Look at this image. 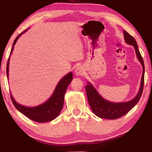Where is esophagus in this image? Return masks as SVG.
<instances>
[{"label":"esophagus","mask_w":152,"mask_h":152,"mask_svg":"<svg viewBox=\"0 0 152 152\" xmlns=\"http://www.w3.org/2000/svg\"><path fill=\"white\" fill-rule=\"evenodd\" d=\"M83 72H84V70L82 66H78L76 68L75 73L77 76H82L83 74Z\"/></svg>","instance_id":"obj_1"}]
</instances>
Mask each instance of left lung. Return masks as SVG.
<instances>
[{
    "label": "left lung",
    "instance_id": "8db88e82",
    "mask_svg": "<svg viewBox=\"0 0 152 152\" xmlns=\"http://www.w3.org/2000/svg\"><path fill=\"white\" fill-rule=\"evenodd\" d=\"M124 33L126 42L134 46L138 59L139 60L143 67V73L142 76L140 90L138 95L131 101L126 102L114 103L108 102L102 98L91 83H89V85L86 86V91L89 106L93 113L98 117L101 118L116 119L122 117L123 115H125L129 112L137 104L143 92L144 83V64L143 59L139 50H138L136 40L127 31L124 30Z\"/></svg>",
    "mask_w": 152,
    "mask_h": 152
}]
</instances>
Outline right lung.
<instances>
[{
    "instance_id": "add662e5",
    "label": "right lung",
    "mask_w": 152,
    "mask_h": 152,
    "mask_svg": "<svg viewBox=\"0 0 152 152\" xmlns=\"http://www.w3.org/2000/svg\"><path fill=\"white\" fill-rule=\"evenodd\" d=\"M25 31H26V30L22 32L21 34H19L16 37L14 42V44H13V47L10 51V54L12 53L13 50H14V46L16 43V41L21 36V34L23 33ZM9 60L10 57L7 62V66H6V74H7L8 78ZM72 74L71 72L66 74L65 76H64L58 83L52 96H51L50 99L46 102H44V104L36 106V107L28 108L18 104L15 101V100L12 97V94L10 93L11 100L15 107L19 112H21L23 114L27 116L28 118L31 119V120L39 123L50 121L57 118V116L60 114L61 110L63 107L64 93H65L68 86L70 84L71 81L72 80Z\"/></svg>"
}]
</instances>
